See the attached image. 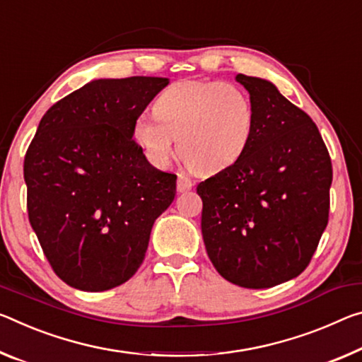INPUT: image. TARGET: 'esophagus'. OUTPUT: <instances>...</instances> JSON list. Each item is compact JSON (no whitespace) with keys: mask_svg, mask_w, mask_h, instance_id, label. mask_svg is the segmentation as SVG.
Masks as SVG:
<instances>
[{"mask_svg":"<svg viewBox=\"0 0 362 362\" xmlns=\"http://www.w3.org/2000/svg\"><path fill=\"white\" fill-rule=\"evenodd\" d=\"M192 187H193V180L188 179V177L180 175L179 179H177V190H179L180 193L192 190Z\"/></svg>","mask_w":362,"mask_h":362,"instance_id":"obj_1","label":"esophagus"}]
</instances>
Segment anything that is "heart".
<instances>
[{
	"label": "heart",
	"instance_id": "obj_1",
	"mask_svg": "<svg viewBox=\"0 0 362 362\" xmlns=\"http://www.w3.org/2000/svg\"><path fill=\"white\" fill-rule=\"evenodd\" d=\"M154 117L135 119L132 135L151 164L168 165L174 141L192 169L214 174L243 156L256 111L250 95L222 80H180L153 105Z\"/></svg>",
	"mask_w": 362,
	"mask_h": 362
}]
</instances>
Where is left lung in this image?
<instances>
[{
    "label": "left lung",
    "mask_w": 362,
    "mask_h": 362,
    "mask_svg": "<svg viewBox=\"0 0 362 362\" xmlns=\"http://www.w3.org/2000/svg\"><path fill=\"white\" fill-rule=\"evenodd\" d=\"M255 105L237 163L198 183L206 251L223 279L269 288L311 262L329 222L332 160L317 125L267 80L238 74Z\"/></svg>",
    "instance_id": "1"
}]
</instances>
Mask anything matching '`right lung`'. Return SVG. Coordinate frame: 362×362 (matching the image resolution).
I'll return each instance as SVG.
<instances>
[{
  "label": "right lung",
  "instance_id": "add662e5",
  "mask_svg": "<svg viewBox=\"0 0 362 362\" xmlns=\"http://www.w3.org/2000/svg\"><path fill=\"white\" fill-rule=\"evenodd\" d=\"M168 78L93 80L51 106L24 159L28 221L49 266L83 291L122 285L145 259L177 175L148 163L136 117Z\"/></svg>",
  "mask_w": 362,
  "mask_h": 362
}]
</instances>
